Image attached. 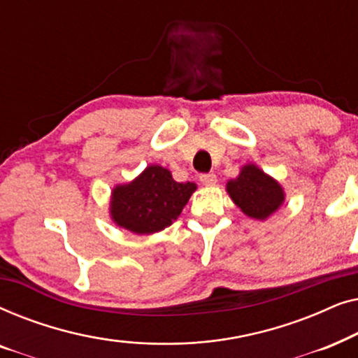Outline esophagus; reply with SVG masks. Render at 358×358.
<instances>
[{
    "label": "esophagus",
    "instance_id": "1",
    "mask_svg": "<svg viewBox=\"0 0 358 358\" xmlns=\"http://www.w3.org/2000/svg\"><path fill=\"white\" fill-rule=\"evenodd\" d=\"M200 182H202L203 185H215L217 184V176H215L213 173L212 174H202L200 176Z\"/></svg>",
    "mask_w": 358,
    "mask_h": 358
}]
</instances>
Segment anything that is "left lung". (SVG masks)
Returning <instances> with one entry per match:
<instances>
[{
	"mask_svg": "<svg viewBox=\"0 0 358 358\" xmlns=\"http://www.w3.org/2000/svg\"><path fill=\"white\" fill-rule=\"evenodd\" d=\"M227 192L246 217L262 222L285 202V190L280 182L254 163L244 164L238 178L228 180Z\"/></svg>",
	"mask_w": 358,
	"mask_h": 358,
	"instance_id": "8db88e82",
	"label": "left lung"
}]
</instances>
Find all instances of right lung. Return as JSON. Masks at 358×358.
Returning <instances> with one entry per match:
<instances>
[{"instance_id":"1","label":"right lung","mask_w":358,"mask_h":358,"mask_svg":"<svg viewBox=\"0 0 358 358\" xmlns=\"http://www.w3.org/2000/svg\"><path fill=\"white\" fill-rule=\"evenodd\" d=\"M195 190V182H178L169 169L150 164L134 180L112 189L110 220L135 234L163 231L178 220Z\"/></svg>"}]
</instances>
